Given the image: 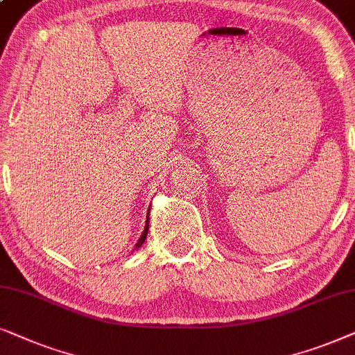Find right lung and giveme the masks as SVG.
Returning a JSON list of instances; mask_svg holds the SVG:
<instances>
[{
	"label": "right lung",
	"instance_id": "add662e5",
	"mask_svg": "<svg viewBox=\"0 0 355 355\" xmlns=\"http://www.w3.org/2000/svg\"><path fill=\"white\" fill-rule=\"evenodd\" d=\"M148 230H149V225H148V220H146V229H144V232H143V235H141V239L138 240V243H136V248H139L141 245L144 243V240H146V237H148Z\"/></svg>",
	"mask_w": 355,
	"mask_h": 355
}]
</instances>
